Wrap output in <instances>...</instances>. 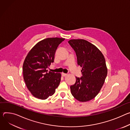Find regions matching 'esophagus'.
Returning a JSON list of instances; mask_svg holds the SVG:
<instances>
[{"label":"esophagus","mask_w":130,"mask_h":130,"mask_svg":"<svg viewBox=\"0 0 130 130\" xmlns=\"http://www.w3.org/2000/svg\"><path fill=\"white\" fill-rule=\"evenodd\" d=\"M61 75H62V76H67V74H66V73H62V74H61Z\"/></svg>","instance_id":"34e87169"}]
</instances>
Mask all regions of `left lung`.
Here are the masks:
<instances>
[{
  "instance_id": "left-lung-1",
  "label": "left lung",
  "mask_w": 130,
  "mask_h": 130,
  "mask_svg": "<svg viewBox=\"0 0 130 130\" xmlns=\"http://www.w3.org/2000/svg\"><path fill=\"white\" fill-rule=\"evenodd\" d=\"M75 52L78 65L82 68V76L76 77L75 83L70 86L72 95L80 102L94 98L100 92L107 74L105 58L95 45L83 39L68 41Z\"/></svg>"
}]
</instances>
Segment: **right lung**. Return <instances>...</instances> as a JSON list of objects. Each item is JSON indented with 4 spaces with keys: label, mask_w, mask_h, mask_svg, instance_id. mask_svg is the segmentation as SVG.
I'll use <instances>...</instances> for the list:
<instances>
[{
    "label": "right lung",
    "mask_w": 130,
    "mask_h": 130,
    "mask_svg": "<svg viewBox=\"0 0 130 130\" xmlns=\"http://www.w3.org/2000/svg\"><path fill=\"white\" fill-rule=\"evenodd\" d=\"M64 38L43 40L27 54L23 66V77L28 89L36 98L45 100L55 92L61 80V74L48 72L54 62L56 51Z\"/></svg>",
    "instance_id": "obj_1"
}]
</instances>
